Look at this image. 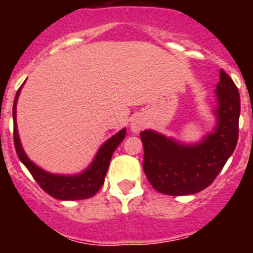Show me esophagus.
<instances>
[{"label": "esophagus", "mask_w": 253, "mask_h": 253, "mask_svg": "<svg viewBox=\"0 0 253 253\" xmlns=\"http://www.w3.org/2000/svg\"><path fill=\"white\" fill-rule=\"evenodd\" d=\"M130 129L134 131V133H139L143 129V122L139 118H134L130 122Z\"/></svg>", "instance_id": "obj_1"}]
</instances>
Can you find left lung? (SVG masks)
Wrapping results in <instances>:
<instances>
[{
  "label": "left lung",
  "mask_w": 253,
  "mask_h": 253,
  "mask_svg": "<svg viewBox=\"0 0 253 253\" xmlns=\"http://www.w3.org/2000/svg\"><path fill=\"white\" fill-rule=\"evenodd\" d=\"M215 92L216 125L202 142L182 144L153 130L140 133L144 147L143 169L158 193L181 196L207 189L234 152L238 140L240 92L223 69Z\"/></svg>",
  "instance_id": "1"
}]
</instances>
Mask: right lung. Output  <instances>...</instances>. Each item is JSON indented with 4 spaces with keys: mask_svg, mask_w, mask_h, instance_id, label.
Returning a JSON list of instances; mask_svg holds the SVG:
<instances>
[{
    "mask_svg": "<svg viewBox=\"0 0 253 253\" xmlns=\"http://www.w3.org/2000/svg\"><path fill=\"white\" fill-rule=\"evenodd\" d=\"M21 87L17 90L12 107L13 143H15V149H16V153L19 156L20 161L25 165V167L29 169L31 176L40 185V187L46 194H49L51 198L58 199V200H82V199L92 198L99 191L102 184H104L111 156H113L114 151L118 148L120 143L124 140L126 129H123L119 133H116L115 135L109 138L100 147L92 163L81 173L73 176L49 173V172L44 171L43 169L38 167L34 162H31L29 160L24 149H22L21 143H20L16 125V104Z\"/></svg>",
    "mask_w": 253,
    "mask_h": 253,
    "instance_id": "right-lung-1",
    "label": "right lung"
}]
</instances>
